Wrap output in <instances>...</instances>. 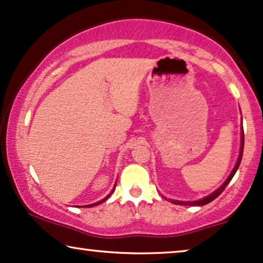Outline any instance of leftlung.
Returning <instances> with one entry per match:
<instances>
[{"instance_id":"1","label":"left lung","mask_w":263,"mask_h":263,"mask_svg":"<svg viewBox=\"0 0 263 263\" xmlns=\"http://www.w3.org/2000/svg\"><path fill=\"white\" fill-rule=\"evenodd\" d=\"M243 146H244V132H243V127H242V144H241V151H239V156H238V160H237V163H236L234 170H232V173L230 174V176L228 177L227 181L221 184V186L218 188L216 192H213L212 194H210L209 197H206L204 199H201V200H198V201H177V200H172L173 204H176V205H190V206H202V205H206L209 204V202L213 201L214 199H216L218 195H220L223 193V191L227 188V186L229 184V182L232 180V177L237 172V169L239 167V164H241V161H242V156H243Z\"/></svg>"}]
</instances>
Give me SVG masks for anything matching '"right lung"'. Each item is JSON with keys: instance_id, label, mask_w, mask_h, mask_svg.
<instances>
[{"instance_id": "add662e5", "label": "right lung", "mask_w": 263, "mask_h": 263, "mask_svg": "<svg viewBox=\"0 0 263 263\" xmlns=\"http://www.w3.org/2000/svg\"><path fill=\"white\" fill-rule=\"evenodd\" d=\"M113 192H114V188H113V191H112V192H110V193H109L108 195H107V197H106L105 199H102V200H101V201H99V202H95V204H91V205H88V206H86V207H93V206H96V205L101 204V202H103V201H106V200H107V199H108V198L110 197V195H112V193H113Z\"/></svg>"}]
</instances>
